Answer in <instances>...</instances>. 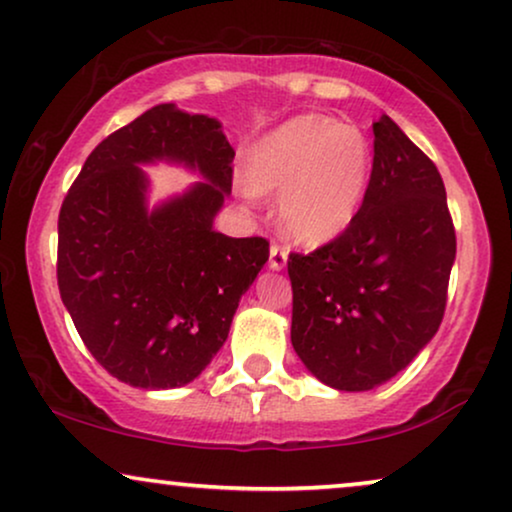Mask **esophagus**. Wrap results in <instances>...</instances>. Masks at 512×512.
Returning <instances> with one entry per match:
<instances>
[{
  "mask_svg": "<svg viewBox=\"0 0 512 512\" xmlns=\"http://www.w3.org/2000/svg\"><path fill=\"white\" fill-rule=\"evenodd\" d=\"M286 262H288V250L283 248L281 243H271L269 245V267L271 269H283L286 267Z\"/></svg>",
  "mask_w": 512,
  "mask_h": 512,
  "instance_id": "34e87169",
  "label": "esophagus"
}]
</instances>
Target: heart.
<instances>
[{
    "label": "heart",
    "instance_id": "obj_1",
    "mask_svg": "<svg viewBox=\"0 0 512 512\" xmlns=\"http://www.w3.org/2000/svg\"><path fill=\"white\" fill-rule=\"evenodd\" d=\"M371 174V146L359 127L326 115H297L255 146L248 181L278 196V222L302 245L338 238L357 215Z\"/></svg>",
    "mask_w": 512,
    "mask_h": 512
}]
</instances>
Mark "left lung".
<instances>
[{
	"mask_svg": "<svg viewBox=\"0 0 512 512\" xmlns=\"http://www.w3.org/2000/svg\"><path fill=\"white\" fill-rule=\"evenodd\" d=\"M364 200L338 238L290 252V340L321 383L364 392L387 383L444 319L456 229L442 174L387 115L373 122Z\"/></svg>",
	"mask_w": 512,
	"mask_h": 512,
	"instance_id": "8db88e82",
	"label": "left lung"
}]
</instances>
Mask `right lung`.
<instances>
[{
    "label": "right lung",
    "mask_w": 512,
    "mask_h": 512,
    "mask_svg": "<svg viewBox=\"0 0 512 512\" xmlns=\"http://www.w3.org/2000/svg\"><path fill=\"white\" fill-rule=\"evenodd\" d=\"M167 157L209 179L145 210L137 162ZM234 148L208 115L160 103L89 153L58 212L56 278L77 333L132 387L191 383L224 345L241 295L269 260L262 236L212 231L234 181Z\"/></svg>",
    "instance_id": "right-lung-1"
}]
</instances>
